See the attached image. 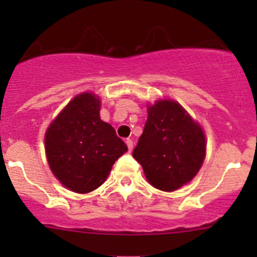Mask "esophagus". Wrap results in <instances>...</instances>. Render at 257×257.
Listing matches in <instances>:
<instances>
[{"label":"esophagus","mask_w":257,"mask_h":257,"mask_svg":"<svg viewBox=\"0 0 257 257\" xmlns=\"http://www.w3.org/2000/svg\"><path fill=\"white\" fill-rule=\"evenodd\" d=\"M125 144H126V147H128V150H129V153L132 152V150H133V141H132V139H126L125 141Z\"/></svg>","instance_id":"34e87169"}]
</instances>
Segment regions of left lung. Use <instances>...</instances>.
<instances>
[{"label":"left lung","mask_w":257,"mask_h":257,"mask_svg":"<svg viewBox=\"0 0 257 257\" xmlns=\"http://www.w3.org/2000/svg\"><path fill=\"white\" fill-rule=\"evenodd\" d=\"M205 149L204 132L184 108L173 100H158L148 109L133 157L154 188L174 191L195 177Z\"/></svg>","instance_id":"left-lung-1"}]
</instances>
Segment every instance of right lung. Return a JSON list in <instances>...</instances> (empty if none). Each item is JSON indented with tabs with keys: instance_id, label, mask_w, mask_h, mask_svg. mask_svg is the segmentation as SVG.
<instances>
[{
	"instance_id": "obj_1",
	"label": "right lung",
	"mask_w": 257,
	"mask_h": 257,
	"mask_svg": "<svg viewBox=\"0 0 257 257\" xmlns=\"http://www.w3.org/2000/svg\"><path fill=\"white\" fill-rule=\"evenodd\" d=\"M99 109L100 100L92 93L77 95L46 133L49 168L74 193L102 185L115 160L128 152L113 126L100 119Z\"/></svg>"
}]
</instances>
